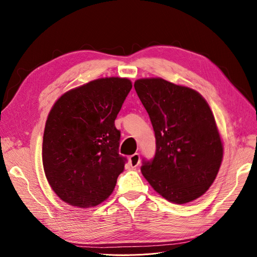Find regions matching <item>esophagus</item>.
Segmentation results:
<instances>
[{
  "label": "esophagus",
  "mask_w": 257,
  "mask_h": 257,
  "mask_svg": "<svg viewBox=\"0 0 257 257\" xmlns=\"http://www.w3.org/2000/svg\"><path fill=\"white\" fill-rule=\"evenodd\" d=\"M140 164V154L135 153L131 156H129V165L132 167V168H136Z\"/></svg>",
  "instance_id": "esophagus-1"
}]
</instances>
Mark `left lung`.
<instances>
[{"mask_svg": "<svg viewBox=\"0 0 257 257\" xmlns=\"http://www.w3.org/2000/svg\"><path fill=\"white\" fill-rule=\"evenodd\" d=\"M135 88L156 140L153 160L141 168L144 177L170 203L193 202L213 184L224 155L213 113L194 89L161 77L137 80Z\"/></svg>", "mask_w": 257, "mask_h": 257, "instance_id": "obj_1", "label": "left lung"}]
</instances>
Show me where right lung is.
<instances>
[{"label":"right lung","mask_w":257,"mask_h":257,"mask_svg":"<svg viewBox=\"0 0 257 257\" xmlns=\"http://www.w3.org/2000/svg\"><path fill=\"white\" fill-rule=\"evenodd\" d=\"M132 88L126 77H103L62 94L47 116L42 158L63 202L82 209L106 200L124 171L114 120Z\"/></svg>","instance_id":"obj_1"}]
</instances>
